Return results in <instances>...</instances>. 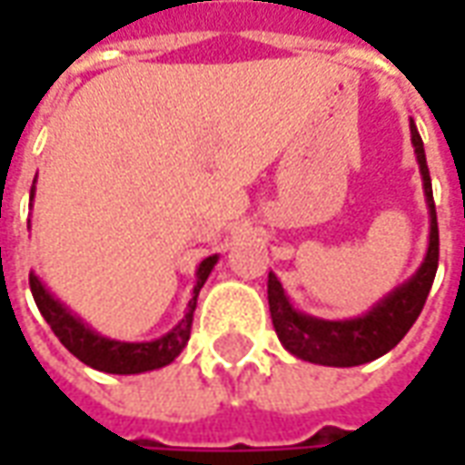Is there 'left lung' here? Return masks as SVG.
<instances>
[{
    "instance_id": "obj_1",
    "label": "left lung",
    "mask_w": 465,
    "mask_h": 465,
    "mask_svg": "<svg viewBox=\"0 0 465 465\" xmlns=\"http://www.w3.org/2000/svg\"><path fill=\"white\" fill-rule=\"evenodd\" d=\"M411 142L419 159L423 193H426L430 213L426 259L409 282L401 283L389 296H383L369 313H363L359 319H346V322H326V319L296 312L289 296L283 293L282 282L269 273V312H272L273 329L283 349L292 351L293 356L309 363L341 366V369L369 363L389 353L409 333L419 313L423 312V303L429 299L430 283L436 279V269H439V222H436V203H433L429 166H426V152H423V142L413 122H411Z\"/></svg>"
}]
</instances>
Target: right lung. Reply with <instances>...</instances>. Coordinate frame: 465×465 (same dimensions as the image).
I'll return each instance as SVG.
<instances>
[{
  "mask_svg": "<svg viewBox=\"0 0 465 465\" xmlns=\"http://www.w3.org/2000/svg\"><path fill=\"white\" fill-rule=\"evenodd\" d=\"M32 199H35V186H32ZM216 262H219V256L213 253V256H206L199 263L193 296L182 322L176 323L169 333H163L162 339L143 343L114 341V339H106L102 333L92 331L79 316H74V313L66 309L64 303L46 292L45 283L39 282V276H35V273H29V286H32V296H35V302L39 306L42 316H45V322L52 326L54 336L64 343L69 353H74L82 363H86V366H92L96 371L126 376V373H143V371L162 369V366L172 363L182 353V349L189 341V336H192L193 309H196L199 292H202L203 282L209 279V273H212Z\"/></svg>",
  "mask_w": 465,
  "mask_h": 465,
  "instance_id": "right-lung-1",
  "label": "right lung"
}]
</instances>
